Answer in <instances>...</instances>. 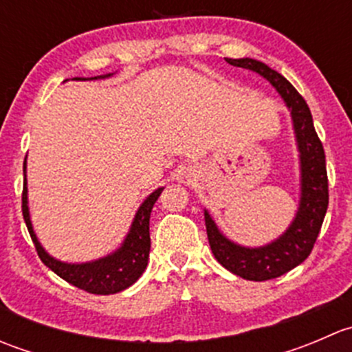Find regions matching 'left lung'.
Listing matches in <instances>:
<instances>
[{"label": "left lung", "instance_id": "8db88e82", "mask_svg": "<svg viewBox=\"0 0 352 352\" xmlns=\"http://www.w3.org/2000/svg\"><path fill=\"white\" fill-rule=\"evenodd\" d=\"M226 63L255 71L278 90L286 107L291 110L298 151H300V206L289 228L278 240L257 248L236 245L219 232L209 212L204 211L206 232L216 261L230 272L248 281H267V279L279 278L300 265L310 255L311 248L317 242L329 206L325 153L314 127V119L307 102L283 74L257 59L226 58Z\"/></svg>", "mask_w": 352, "mask_h": 352}]
</instances>
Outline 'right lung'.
<instances>
[{
  "mask_svg": "<svg viewBox=\"0 0 352 352\" xmlns=\"http://www.w3.org/2000/svg\"><path fill=\"white\" fill-rule=\"evenodd\" d=\"M105 76H95L97 78H107ZM80 80V78H74ZM23 175H25V163H23ZM27 177V175H25ZM162 187L156 189L153 194H150L144 199L143 204L138 209L134 221L131 225L129 233H127L124 243L117 248L116 252L102 257L94 262H85V264H67V262L56 261L54 257L47 254L38 243L37 236H35L34 228H32L30 214H28V206H27V179H23V192H22V212L25 225H27L28 233L32 236V242L35 245L41 261L51 269L52 272L63 278L69 285L80 287V289L87 291L91 294H113L119 291L126 289L131 285L140 279L143 274L144 269L148 265V257H150V214L151 209L156 199L162 194Z\"/></svg>",
  "mask_w": 352,
  "mask_h": 352,
  "instance_id": "1",
  "label": "right lung"
}]
</instances>
